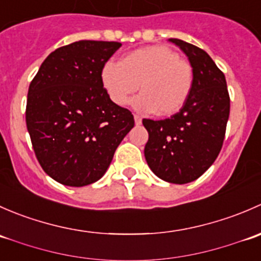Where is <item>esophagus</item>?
Returning a JSON list of instances; mask_svg holds the SVG:
<instances>
[{
  "instance_id": "34e87169",
  "label": "esophagus",
  "mask_w": 261,
  "mask_h": 261,
  "mask_svg": "<svg viewBox=\"0 0 261 261\" xmlns=\"http://www.w3.org/2000/svg\"><path fill=\"white\" fill-rule=\"evenodd\" d=\"M134 120H135L136 125H140L141 123V117L139 115H134Z\"/></svg>"
}]
</instances>
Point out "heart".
<instances>
[{"instance_id": "obj_1", "label": "heart", "mask_w": 261, "mask_h": 261, "mask_svg": "<svg viewBox=\"0 0 261 261\" xmlns=\"http://www.w3.org/2000/svg\"><path fill=\"white\" fill-rule=\"evenodd\" d=\"M101 81L110 98L117 106L133 99V107L144 114L156 111L160 116L177 114L184 106L193 87V69L177 53L165 46H146L130 51L120 63L107 62Z\"/></svg>"}]
</instances>
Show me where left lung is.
I'll list each match as a JSON object with an SVG mask.
<instances>
[{
	"label": "left lung",
	"instance_id": "left-lung-1",
	"mask_svg": "<svg viewBox=\"0 0 261 261\" xmlns=\"http://www.w3.org/2000/svg\"><path fill=\"white\" fill-rule=\"evenodd\" d=\"M188 57L193 69L191 94L178 114L147 120L145 159L160 179L186 184L201 177L220 154L230 115L225 74L204 50L179 39H169Z\"/></svg>",
	"mask_w": 261,
	"mask_h": 261
}]
</instances>
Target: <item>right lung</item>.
<instances>
[{"label": "right lung", "mask_w": 261, "mask_h": 261, "mask_svg": "<svg viewBox=\"0 0 261 261\" xmlns=\"http://www.w3.org/2000/svg\"><path fill=\"white\" fill-rule=\"evenodd\" d=\"M117 41L81 40L50 53L29 87L26 126L44 172L69 187L103 177L134 116L101 81Z\"/></svg>", "instance_id": "add662e5"}]
</instances>
